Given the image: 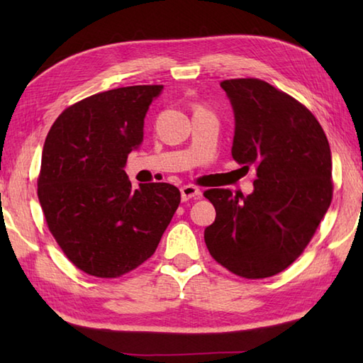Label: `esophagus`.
Listing matches in <instances>:
<instances>
[{"label":"esophagus","instance_id":"esophagus-1","mask_svg":"<svg viewBox=\"0 0 363 363\" xmlns=\"http://www.w3.org/2000/svg\"><path fill=\"white\" fill-rule=\"evenodd\" d=\"M181 196H182V201H189L191 198H199L201 196V190L195 186H184L181 187Z\"/></svg>","mask_w":363,"mask_h":363}]
</instances>
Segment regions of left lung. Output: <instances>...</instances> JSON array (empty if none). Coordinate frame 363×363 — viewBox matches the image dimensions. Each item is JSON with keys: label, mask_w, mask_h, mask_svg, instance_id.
I'll use <instances>...</instances> for the list:
<instances>
[{"label": "left lung", "mask_w": 363, "mask_h": 363, "mask_svg": "<svg viewBox=\"0 0 363 363\" xmlns=\"http://www.w3.org/2000/svg\"><path fill=\"white\" fill-rule=\"evenodd\" d=\"M234 111L233 157L257 169L254 191L212 189L204 196L217 217L204 230L211 256L248 279L293 264L333 199V157L325 130L306 107L260 79H228Z\"/></svg>", "instance_id": "obj_1"}]
</instances>
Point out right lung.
I'll return each mask as SVG.
<instances>
[{"instance_id":"right-lung-1","label":"right lung","mask_w":363,"mask_h":363,"mask_svg":"<svg viewBox=\"0 0 363 363\" xmlns=\"http://www.w3.org/2000/svg\"><path fill=\"white\" fill-rule=\"evenodd\" d=\"M162 86L91 95L59 115L43 145L38 201L52 237L84 273L118 277L150 259L181 203L172 184L133 187L128 154Z\"/></svg>"}]
</instances>
